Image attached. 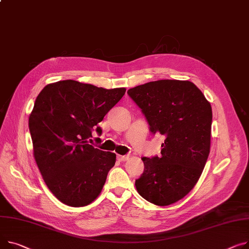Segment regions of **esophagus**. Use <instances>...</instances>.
<instances>
[{
  "instance_id": "esophagus-1",
  "label": "esophagus",
  "mask_w": 249,
  "mask_h": 249,
  "mask_svg": "<svg viewBox=\"0 0 249 249\" xmlns=\"http://www.w3.org/2000/svg\"><path fill=\"white\" fill-rule=\"evenodd\" d=\"M117 159L119 161H126L129 159V156L128 155H117Z\"/></svg>"
}]
</instances>
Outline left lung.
Returning <instances> with one entry per match:
<instances>
[{"label": "left lung", "instance_id": "1", "mask_svg": "<svg viewBox=\"0 0 249 249\" xmlns=\"http://www.w3.org/2000/svg\"><path fill=\"white\" fill-rule=\"evenodd\" d=\"M153 134L165 136L161 155L143 157L138 193L158 206L177 202L197 183L210 152L212 109L192 82L158 80L128 90Z\"/></svg>", "mask_w": 249, "mask_h": 249}]
</instances>
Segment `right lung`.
<instances>
[{
	"label": "right lung",
	"mask_w": 249,
	"mask_h": 249,
	"mask_svg": "<svg viewBox=\"0 0 249 249\" xmlns=\"http://www.w3.org/2000/svg\"><path fill=\"white\" fill-rule=\"evenodd\" d=\"M125 92L64 80L45 86L36 98L29 117L34 157L48 188L64 204L86 206L100 194L116 154L89 141L93 130L101 135L98 123Z\"/></svg>",
	"instance_id": "add662e5"
}]
</instances>
